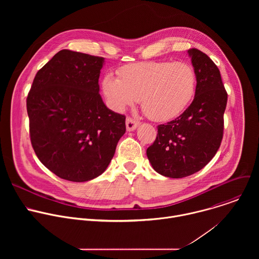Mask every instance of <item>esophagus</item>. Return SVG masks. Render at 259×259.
<instances>
[{
    "instance_id": "esophagus-1",
    "label": "esophagus",
    "mask_w": 259,
    "mask_h": 259,
    "mask_svg": "<svg viewBox=\"0 0 259 259\" xmlns=\"http://www.w3.org/2000/svg\"><path fill=\"white\" fill-rule=\"evenodd\" d=\"M138 125H139V122H138V121H136V120H134V119H132V118H130V117H128V118L126 119V128H127V131H133V130H135V129L138 127Z\"/></svg>"
}]
</instances>
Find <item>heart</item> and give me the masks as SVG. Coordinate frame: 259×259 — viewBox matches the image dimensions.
Masks as SVG:
<instances>
[{"label":"heart","instance_id":"1","mask_svg":"<svg viewBox=\"0 0 259 259\" xmlns=\"http://www.w3.org/2000/svg\"><path fill=\"white\" fill-rule=\"evenodd\" d=\"M119 79L106 75L102 91L109 105L122 110L141 100L146 117L166 122L180 115L194 98L197 75L188 62L146 61L123 66Z\"/></svg>","mask_w":259,"mask_h":259}]
</instances>
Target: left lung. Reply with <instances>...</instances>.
Masks as SVG:
<instances>
[{"label":"left lung","instance_id":"8db88e82","mask_svg":"<svg viewBox=\"0 0 259 259\" xmlns=\"http://www.w3.org/2000/svg\"><path fill=\"white\" fill-rule=\"evenodd\" d=\"M197 75L193 102L175 120L158 126L146 156L159 174L190 176L204 168L217 153L224 136L228 93L216 64L202 51L190 49Z\"/></svg>","mask_w":259,"mask_h":259}]
</instances>
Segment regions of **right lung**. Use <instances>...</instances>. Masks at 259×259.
<instances>
[{
    "label": "right lung",
    "instance_id": "obj_1",
    "mask_svg": "<svg viewBox=\"0 0 259 259\" xmlns=\"http://www.w3.org/2000/svg\"><path fill=\"white\" fill-rule=\"evenodd\" d=\"M103 62L61 50L36 72L28 92L32 149L62 179L84 182L101 175L126 132V117L107 108L99 94Z\"/></svg>",
    "mask_w": 259,
    "mask_h": 259
}]
</instances>
